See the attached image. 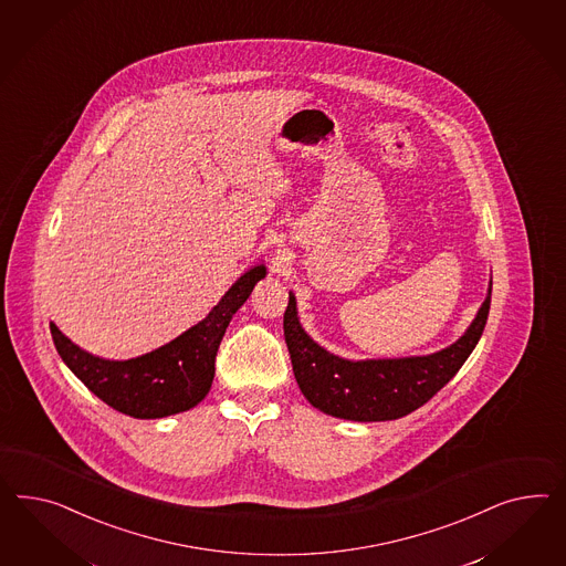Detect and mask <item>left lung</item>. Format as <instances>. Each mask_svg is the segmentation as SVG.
<instances>
[{
	"instance_id": "1",
	"label": "left lung",
	"mask_w": 566,
	"mask_h": 566,
	"mask_svg": "<svg viewBox=\"0 0 566 566\" xmlns=\"http://www.w3.org/2000/svg\"><path fill=\"white\" fill-rule=\"evenodd\" d=\"M490 294L492 282L468 332L444 350L410 358L346 360L306 336L291 292L284 313V337L296 382L317 410L336 418L381 422L408 416L441 391L468 360L489 319Z\"/></svg>"
}]
</instances>
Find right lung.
Returning <instances> with one entry per match:
<instances>
[{"instance_id":"1","label":"right lung","mask_w":566,"mask_h":566,"mask_svg":"<svg viewBox=\"0 0 566 566\" xmlns=\"http://www.w3.org/2000/svg\"><path fill=\"white\" fill-rule=\"evenodd\" d=\"M265 277V265L244 272L208 317L165 346L129 360H105L82 350L51 323L53 344L63 363L92 394L117 412L153 420L191 410L214 381L216 352L232 315L253 286Z\"/></svg>"}]
</instances>
